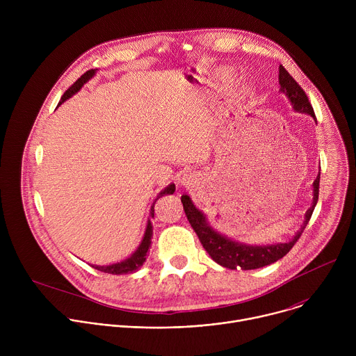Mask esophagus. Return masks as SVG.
Returning <instances> with one entry per match:
<instances>
[{
    "instance_id": "obj_1",
    "label": "esophagus",
    "mask_w": 356,
    "mask_h": 356,
    "mask_svg": "<svg viewBox=\"0 0 356 356\" xmlns=\"http://www.w3.org/2000/svg\"><path fill=\"white\" fill-rule=\"evenodd\" d=\"M181 183L186 186V184H188V180H187V179H183V180H181Z\"/></svg>"
}]
</instances>
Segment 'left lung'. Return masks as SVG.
I'll return each instance as SVG.
<instances>
[{
	"instance_id": "1",
	"label": "left lung",
	"mask_w": 356,
	"mask_h": 356,
	"mask_svg": "<svg viewBox=\"0 0 356 356\" xmlns=\"http://www.w3.org/2000/svg\"><path fill=\"white\" fill-rule=\"evenodd\" d=\"M279 84H280V91H283L293 106V108L298 113L304 114H310L316 120L314 110L310 104L307 94L304 92V90L300 87V84L289 74V72L280 65L279 66ZM314 186V198H313V206L307 210L306 213V221H304L302 227L294 238L286 243H276V245H266V246H249L243 243L234 242L221 234L216 232L206 221L204 214L198 211L193 201L190 200L188 195H181V202H183V209L186 213V217L195 231L202 248H204L210 257L221 266L228 268V269H243V270H250V269H258L268 266L270 264H275L276 261L282 259L286 253L294 246V243L298 241L301 236L304 228L309 224L314 207L318 201V191H320V175L317 176L316 181L313 183Z\"/></svg>"
}]
</instances>
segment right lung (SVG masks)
I'll list each match as a JSON object with an SVG mask.
<instances>
[{
    "instance_id": "obj_1",
    "label": "right lung",
    "mask_w": 356,
    "mask_h": 356,
    "mask_svg": "<svg viewBox=\"0 0 356 356\" xmlns=\"http://www.w3.org/2000/svg\"><path fill=\"white\" fill-rule=\"evenodd\" d=\"M94 73H95V70L91 69V70H87L83 76H80V77L65 91V94L62 95V98H60V101H59V104H62L63 101H66V99L70 98L73 94H76V92L81 88V86H83L84 83H87V81L94 76ZM175 190H176L175 184H170L169 187H166L163 191L159 193L158 198L154 201V206L150 207V217H152V218L155 217V202H156L161 197H163V195H166V194H173ZM152 232H154V227H152V222H150V221H147L146 231H145V236H143V239H142L139 248L132 253V255H131L128 259H125V261H122V262H118V264H114V265H110V266H92V268H95L97 270L104 272V273H111V275H127V273L136 272V270L143 265V262L146 261V252H147V249H149V246H150Z\"/></svg>"
}]
</instances>
